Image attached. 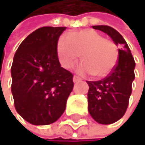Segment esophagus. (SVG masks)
<instances>
[{
    "label": "esophagus",
    "instance_id": "esophagus-1",
    "mask_svg": "<svg viewBox=\"0 0 145 145\" xmlns=\"http://www.w3.org/2000/svg\"><path fill=\"white\" fill-rule=\"evenodd\" d=\"M73 82L75 84V82H81L82 81V79L80 77H78V76H73Z\"/></svg>",
    "mask_w": 145,
    "mask_h": 145
}]
</instances>
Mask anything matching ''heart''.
I'll return each mask as SVG.
<instances>
[{"label":"heart","mask_w":145,"mask_h":145,"mask_svg":"<svg viewBox=\"0 0 145 145\" xmlns=\"http://www.w3.org/2000/svg\"><path fill=\"white\" fill-rule=\"evenodd\" d=\"M57 55L65 69L72 68L82 57L84 61L79 66V72L104 77L116 66L119 52L114 42L93 29H84L61 36L57 42Z\"/></svg>","instance_id":"obj_1"}]
</instances>
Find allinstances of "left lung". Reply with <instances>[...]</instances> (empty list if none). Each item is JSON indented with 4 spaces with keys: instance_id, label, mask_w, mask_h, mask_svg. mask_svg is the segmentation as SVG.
<instances>
[{
    "instance_id": "8db88e82",
    "label": "left lung",
    "mask_w": 145,
    "mask_h": 145,
    "mask_svg": "<svg viewBox=\"0 0 145 145\" xmlns=\"http://www.w3.org/2000/svg\"><path fill=\"white\" fill-rule=\"evenodd\" d=\"M112 38L119 49V57L114 69L103 80L87 81L88 110L94 121L102 124H111L124 115L132 93V84L135 80V63L128 44L115 29L107 25L93 26Z\"/></svg>"
}]
</instances>
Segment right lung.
<instances>
[{
	"mask_svg": "<svg viewBox=\"0 0 145 145\" xmlns=\"http://www.w3.org/2000/svg\"><path fill=\"white\" fill-rule=\"evenodd\" d=\"M65 29H37L20 44L13 57L10 73L14 106L31 124L56 122L72 91V73L61 67L57 55V42Z\"/></svg>",
	"mask_w": 145,
	"mask_h": 145,
	"instance_id": "add662e5",
	"label": "right lung"
}]
</instances>
